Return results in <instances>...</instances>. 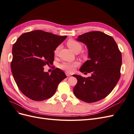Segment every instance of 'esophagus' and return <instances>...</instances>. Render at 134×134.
Listing matches in <instances>:
<instances>
[{"label": "esophagus", "instance_id": "34e87169", "mask_svg": "<svg viewBox=\"0 0 134 134\" xmlns=\"http://www.w3.org/2000/svg\"><path fill=\"white\" fill-rule=\"evenodd\" d=\"M65 74H66V75L67 76H71V74H69V73H68V72H65Z\"/></svg>", "mask_w": 134, "mask_h": 134}]
</instances>
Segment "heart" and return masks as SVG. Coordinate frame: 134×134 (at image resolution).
<instances>
[{
	"mask_svg": "<svg viewBox=\"0 0 134 134\" xmlns=\"http://www.w3.org/2000/svg\"><path fill=\"white\" fill-rule=\"evenodd\" d=\"M67 46L68 47L71 49L75 53H78L82 49V45L80 42L75 41L74 40L69 39L66 42ZM60 46H58L56 47L54 50L55 55H57L59 53ZM83 57L84 59H88V55L87 54H83ZM79 65V63L73 62V63H69V62H64L60 65V68L66 71L67 72H72L73 71L75 67Z\"/></svg>",
	"mask_w": 134,
	"mask_h": 134,
	"instance_id": "1",
	"label": "heart"
}]
</instances>
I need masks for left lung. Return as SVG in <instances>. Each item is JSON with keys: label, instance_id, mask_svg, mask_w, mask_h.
<instances>
[{"label": "left lung", "instance_id": "obj_1", "mask_svg": "<svg viewBox=\"0 0 134 134\" xmlns=\"http://www.w3.org/2000/svg\"><path fill=\"white\" fill-rule=\"evenodd\" d=\"M76 40L86 44L90 58L79 70L84 74L91 73V76L72 75L78 80L74 94L85 102H96L106 97L119 82L122 55L114 39L103 32H87Z\"/></svg>", "mask_w": 134, "mask_h": 134}]
</instances>
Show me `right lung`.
Listing matches in <instances>:
<instances>
[{"label": "right lung", "mask_w": 134, "mask_h": 134, "mask_svg": "<svg viewBox=\"0 0 134 134\" xmlns=\"http://www.w3.org/2000/svg\"><path fill=\"white\" fill-rule=\"evenodd\" d=\"M66 37L36 30L22 34L13 44L12 72L19 90L28 98L36 101L50 98L66 78L59 68L49 74L43 68L52 64L55 49Z\"/></svg>", "instance_id": "1"}]
</instances>
